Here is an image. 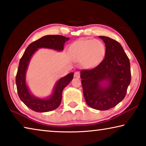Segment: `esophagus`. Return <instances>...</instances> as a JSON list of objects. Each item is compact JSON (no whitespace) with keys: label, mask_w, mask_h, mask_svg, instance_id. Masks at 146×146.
Segmentation results:
<instances>
[{"label":"esophagus","mask_w":146,"mask_h":146,"mask_svg":"<svg viewBox=\"0 0 146 146\" xmlns=\"http://www.w3.org/2000/svg\"><path fill=\"white\" fill-rule=\"evenodd\" d=\"M74 76L77 78H80V72L79 71H76V72H75V74H74Z\"/></svg>","instance_id":"34e87169"}]
</instances>
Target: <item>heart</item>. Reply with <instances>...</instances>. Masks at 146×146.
<instances>
[{
	"mask_svg": "<svg viewBox=\"0 0 146 146\" xmlns=\"http://www.w3.org/2000/svg\"><path fill=\"white\" fill-rule=\"evenodd\" d=\"M105 51L104 44L96 39L79 40L71 48L73 58L76 61L83 60L82 64L86 68L93 67L99 62Z\"/></svg>",
	"mask_w": 146,
	"mask_h": 146,
	"instance_id": "heart-1",
	"label": "heart"
}]
</instances>
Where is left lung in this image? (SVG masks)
<instances>
[{"instance_id": "1", "label": "left lung", "mask_w": 146, "mask_h": 146, "mask_svg": "<svg viewBox=\"0 0 146 146\" xmlns=\"http://www.w3.org/2000/svg\"><path fill=\"white\" fill-rule=\"evenodd\" d=\"M106 45L104 60L97 67L80 71L84 97L90 107L108 110L124 98L131 82L130 62L121 44L99 36Z\"/></svg>"}]
</instances>
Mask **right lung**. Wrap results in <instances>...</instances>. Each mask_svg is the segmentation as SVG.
Wrapping results in <instances>:
<instances>
[{"mask_svg":"<svg viewBox=\"0 0 146 146\" xmlns=\"http://www.w3.org/2000/svg\"><path fill=\"white\" fill-rule=\"evenodd\" d=\"M70 38L61 35H46L31 43L24 51L19 62L16 76V85L19 98L24 104L36 112H48L60 106L62 91L73 78V73L60 78L55 84L52 93L48 97L41 98L32 94L26 84V76L29 63L33 54L40 48H48L58 51L64 49V44Z\"/></svg>","mask_w":146,"mask_h":146,"instance_id":"add662e5","label":"right lung"}]
</instances>
